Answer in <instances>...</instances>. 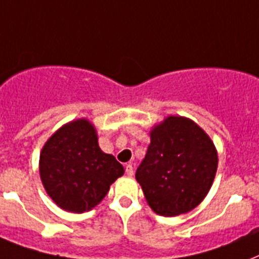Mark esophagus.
Instances as JSON below:
<instances>
[{
    "mask_svg": "<svg viewBox=\"0 0 259 259\" xmlns=\"http://www.w3.org/2000/svg\"><path fill=\"white\" fill-rule=\"evenodd\" d=\"M125 173H127L128 177H132V176H134V166H132L131 163H127V165H125Z\"/></svg>",
    "mask_w": 259,
    "mask_h": 259,
    "instance_id": "1",
    "label": "esophagus"
}]
</instances>
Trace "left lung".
Masks as SVG:
<instances>
[{"label":"left lung","instance_id":"1","mask_svg":"<svg viewBox=\"0 0 259 259\" xmlns=\"http://www.w3.org/2000/svg\"><path fill=\"white\" fill-rule=\"evenodd\" d=\"M218 161L215 144L198 124L170 115L151 128L135 177L152 211L173 218L188 213L205 198Z\"/></svg>","mask_w":259,"mask_h":259}]
</instances>
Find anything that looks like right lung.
Instances as JSON below:
<instances>
[{"mask_svg": "<svg viewBox=\"0 0 259 259\" xmlns=\"http://www.w3.org/2000/svg\"><path fill=\"white\" fill-rule=\"evenodd\" d=\"M39 171L44 189L59 208L83 213L102 201L124 167L102 151L94 124L82 117L48 138L40 151Z\"/></svg>", "mask_w": 259, "mask_h": 259, "instance_id": "obj_1", "label": "right lung"}]
</instances>
